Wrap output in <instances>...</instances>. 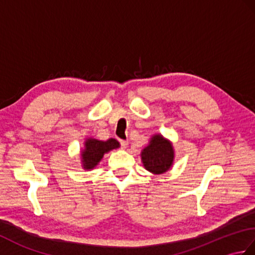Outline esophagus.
Returning <instances> with one entry per match:
<instances>
[{
	"mask_svg": "<svg viewBox=\"0 0 255 255\" xmlns=\"http://www.w3.org/2000/svg\"><path fill=\"white\" fill-rule=\"evenodd\" d=\"M119 142H121V144H122V147L125 149V148H127V145H128V141L127 140H123V139H119Z\"/></svg>",
	"mask_w": 255,
	"mask_h": 255,
	"instance_id": "esophagus-1",
	"label": "esophagus"
}]
</instances>
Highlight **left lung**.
<instances>
[{
    "mask_svg": "<svg viewBox=\"0 0 255 255\" xmlns=\"http://www.w3.org/2000/svg\"><path fill=\"white\" fill-rule=\"evenodd\" d=\"M140 155L145 170L153 174H162L170 170L174 161L172 143L160 133L151 138L149 144L141 151Z\"/></svg>",
    "mask_w": 255,
    "mask_h": 255,
    "instance_id": "obj_1",
    "label": "left lung"
}]
</instances>
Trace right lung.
Returning <instances> with one entry per match:
<instances>
[{
	"label": "right lung",
	"mask_w": 255,
	"mask_h": 255,
	"mask_svg": "<svg viewBox=\"0 0 255 255\" xmlns=\"http://www.w3.org/2000/svg\"><path fill=\"white\" fill-rule=\"evenodd\" d=\"M119 148V142L116 139H108L106 141L89 138L85 140L84 149L81 151V161L84 170H92L99 164L105 153L113 149Z\"/></svg>",
	"instance_id": "obj_1"
}]
</instances>
